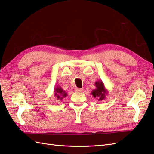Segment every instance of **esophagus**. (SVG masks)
<instances>
[{
	"label": "esophagus",
	"mask_w": 154,
	"mask_h": 154,
	"mask_svg": "<svg viewBox=\"0 0 154 154\" xmlns=\"http://www.w3.org/2000/svg\"><path fill=\"white\" fill-rule=\"evenodd\" d=\"M75 90H76V91H78V92H82L84 91V89L82 88H76V89H75Z\"/></svg>",
	"instance_id": "1"
}]
</instances>
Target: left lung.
Returning <instances> with one entry per match:
<instances>
[{
  "mask_svg": "<svg viewBox=\"0 0 154 154\" xmlns=\"http://www.w3.org/2000/svg\"><path fill=\"white\" fill-rule=\"evenodd\" d=\"M95 89L92 90L91 94L94 98H97L99 101L105 100L106 95L108 94V91L106 90L105 85L102 81H97L95 83Z\"/></svg>",
  "mask_w": 154,
  "mask_h": 154,
  "instance_id": "left-lung-1",
  "label": "left lung"
}]
</instances>
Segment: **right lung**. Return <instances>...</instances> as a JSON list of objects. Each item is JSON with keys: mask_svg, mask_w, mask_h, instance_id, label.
<instances>
[{"mask_svg": "<svg viewBox=\"0 0 154 154\" xmlns=\"http://www.w3.org/2000/svg\"><path fill=\"white\" fill-rule=\"evenodd\" d=\"M54 94L57 100H63L67 96V93L60 86H57L54 89Z\"/></svg>", "mask_w": 154, "mask_h": 154, "instance_id": "right-lung-1", "label": "right lung"}]
</instances>
